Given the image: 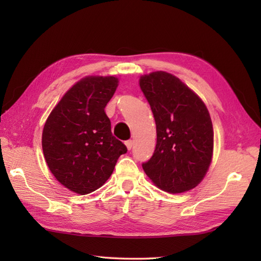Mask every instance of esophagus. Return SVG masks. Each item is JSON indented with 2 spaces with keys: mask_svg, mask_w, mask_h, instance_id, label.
I'll list each match as a JSON object with an SVG mask.
<instances>
[{
  "mask_svg": "<svg viewBox=\"0 0 261 261\" xmlns=\"http://www.w3.org/2000/svg\"><path fill=\"white\" fill-rule=\"evenodd\" d=\"M125 146L127 148V150H131L132 146H134V141H132V140H126L125 141Z\"/></svg>",
  "mask_w": 261,
  "mask_h": 261,
  "instance_id": "obj_1",
  "label": "esophagus"
}]
</instances>
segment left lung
I'll list each match as a JSON object with an SVG mask.
<instances>
[{"mask_svg":"<svg viewBox=\"0 0 261 261\" xmlns=\"http://www.w3.org/2000/svg\"><path fill=\"white\" fill-rule=\"evenodd\" d=\"M140 87L156 121L157 143L142 164L160 190L171 194L196 187L213 154V125L203 101L176 76L153 71L140 77Z\"/></svg>","mask_w":261,"mask_h":261,"instance_id":"8db88e82","label":"left lung"}]
</instances>
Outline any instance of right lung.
Segmentation results:
<instances>
[{"mask_svg":"<svg viewBox=\"0 0 261 261\" xmlns=\"http://www.w3.org/2000/svg\"><path fill=\"white\" fill-rule=\"evenodd\" d=\"M113 76L77 82L51 111L43 126L42 150L56 179L81 195L101 187L127 151L112 135L105 107L118 87Z\"/></svg>","mask_w":261,"mask_h":261,"instance_id":"right-lung-1","label":"right lung"}]
</instances>
